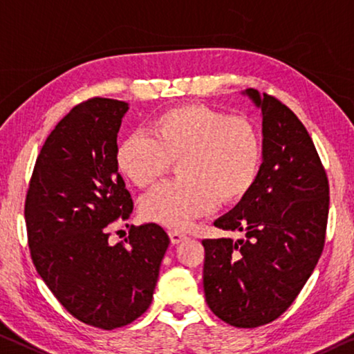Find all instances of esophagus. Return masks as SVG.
Instances as JSON below:
<instances>
[{
    "label": "esophagus",
    "mask_w": 354,
    "mask_h": 354,
    "mask_svg": "<svg viewBox=\"0 0 354 354\" xmlns=\"http://www.w3.org/2000/svg\"><path fill=\"white\" fill-rule=\"evenodd\" d=\"M169 237H171V242L174 243V245H177V243H180L185 241V239H187L185 234L178 232V231H169Z\"/></svg>",
    "instance_id": "esophagus-1"
}]
</instances>
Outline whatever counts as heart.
<instances>
[{
  "instance_id": "heart-1",
  "label": "heart",
  "mask_w": 354,
  "mask_h": 354,
  "mask_svg": "<svg viewBox=\"0 0 354 354\" xmlns=\"http://www.w3.org/2000/svg\"><path fill=\"white\" fill-rule=\"evenodd\" d=\"M149 134L133 133L117 149V166L136 187L147 188L177 161L182 178L166 182L140 201L145 220L187 230L221 204L252 192L263 162V138L250 118L205 104H180L160 112Z\"/></svg>"
}]
</instances>
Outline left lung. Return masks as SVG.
Here are the masks:
<instances>
[{
  "instance_id": "1",
  "label": "left lung",
  "mask_w": 354,
  "mask_h": 354,
  "mask_svg": "<svg viewBox=\"0 0 354 354\" xmlns=\"http://www.w3.org/2000/svg\"><path fill=\"white\" fill-rule=\"evenodd\" d=\"M263 113V165L245 198L214 225L243 239H204L205 302L236 328H258L295 302L323 253L329 182L313 140L275 96L248 88Z\"/></svg>"
}]
</instances>
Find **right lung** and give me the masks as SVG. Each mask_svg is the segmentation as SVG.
I'll use <instances>...</instances> for the list:
<instances>
[{
    "label": "right lung",
    "instance_id": "add662e5",
    "mask_svg": "<svg viewBox=\"0 0 354 354\" xmlns=\"http://www.w3.org/2000/svg\"><path fill=\"white\" fill-rule=\"evenodd\" d=\"M127 111V102L109 97L75 106L42 145L25 199L37 274L74 318L106 330L150 307L169 245L156 223L131 225L124 242L109 243L111 225L133 212L115 160Z\"/></svg>",
    "mask_w": 354,
    "mask_h": 354
}]
</instances>
